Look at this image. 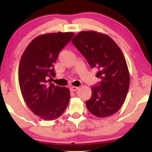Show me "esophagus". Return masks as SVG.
Returning a JSON list of instances; mask_svg holds the SVG:
<instances>
[{
	"instance_id": "esophagus-1",
	"label": "esophagus",
	"mask_w": 152,
	"mask_h": 152,
	"mask_svg": "<svg viewBox=\"0 0 152 152\" xmlns=\"http://www.w3.org/2000/svg\"><path fill=\"white\" fill-rule=\"evenodd\" d=\"M79 88L77 86H71L70 87V91H76Z\"/></svg>"
}]
</instances>
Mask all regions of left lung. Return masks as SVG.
<instances>
[{"instance_id":"8db88e82","label":"left lung","mask_w":152,"mask_h":152,"mask_svg":"<svg viewBox=\"0 0 152 152\" xmlns=\"http://www.w3.org/2000/svg\"><path fill=\"white\" fill-rule=\"evenodd\" d=\"M72 42L91 68H97L100 82L91 88L87 109L98 118H107L119 111L130 84L125 58L116 43L108 35L95 31H82Z\"/></svg>"}]
</instances>
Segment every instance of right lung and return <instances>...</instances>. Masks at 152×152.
<instances>
[{
  "mask_svg": "<svg viewBox=\"0 0 152 152\" xmlns=\"http://www.w3.org/2000/svg\"><path fill=\"white\" fill-rule=\"evenodd\" d=\"M73 32L47 33L34 38L25 50L18 67V82L25 102L44 120L60 117L70 100L66 87L55 86L48 77H55L53 65Z\"/></svg>",
  "mask_w": 152,
  "mask_h": 152,
  "instance_id": "obj_1",
  "label": "right lung"
}]
</instances>
